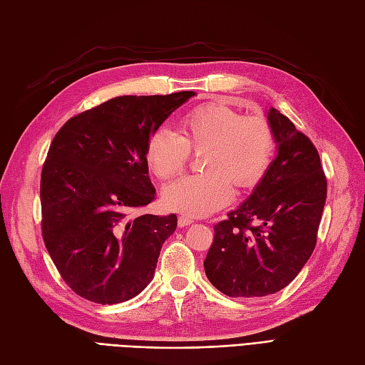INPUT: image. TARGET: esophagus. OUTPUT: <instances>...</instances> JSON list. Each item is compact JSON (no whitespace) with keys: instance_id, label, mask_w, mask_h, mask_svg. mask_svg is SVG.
<instances>
[{"instance_id":"34e87169","label":"esophagus","mask_w":365,"mask_h":365,"mask_svg":"<svg viewBox=\"0 0 365 365\" xmlns=\"http://www.w3.org/2000/svg\"><path fill=\"white\" fill-rule=\"evenodd\" d=\"M192 222H193V217H190V216H185V215H182V216H180V217H178V225H180V227L190 225Z\"/></svg>"}]
</instances>
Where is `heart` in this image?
<instances>
[{"instance_id":"obj_1","label":"heart","mask_w":365,"mask_h":365,"mask_svg":"<svg viewBox=\"0 0 365 365\" xmlns=\"http://www.w3.org/2000/svg\"><path fill=\"white\" fill-rule=\"evenodd\" d=\"M275 149L274 132L260 117H244L224 105H204L169 128L152 132L146 163L160 180H170L200 155L204 173L184 176L165 187L163 200L173 212L204 216L227 205L236 193L252 190L267 175Z\"/></svg>"}]
</instances>
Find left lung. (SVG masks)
<instances>
[{"label": "left lung", "instance_id": "8db88e82", "mask_svg": "<svg viewBox=\"0 0 365 365\" xmlns=\"http://www.w3.org/2000/svg\"><path fill=\"white\" fill-rule=\"evenodd\" d=\"M277 157L248 200L215 225L207 279L228 297L286 288L317 245L327 180L311 138L277 109L268 113Z\"/></svg>", "mask_w": 365, "mask_h": 365}]
</instances>
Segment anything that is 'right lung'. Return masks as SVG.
<instances>
[{"label": "right lung", "mask_w": 365, "mask_h": 365, "mask_svg": "<svg viewBox=\"0 0 365 365\" xmlns=\"http://www.w3.org/2000/svg\"><path fill=\"white\" fill-rule=\"evenodd\" d=\"M195 96H120L71 117L41 172L42 239L61 277L98 304L126 302L155 274L176 215L132 216L155 200L146 145Z\"/></svg>", "instance_id": "right-lung-1"}]
</instances>
